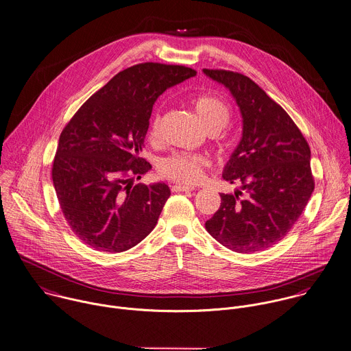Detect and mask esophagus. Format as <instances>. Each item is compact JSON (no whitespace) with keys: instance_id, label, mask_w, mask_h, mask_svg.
I'll use <instances>...</instances> for the list:
<instances>
[{"instance_id":"34e87169","label":"esophagus","mask_w":351,"mask_h":351,"mask_svg":"<svg viewBox=\"0 0 351 351\" xmlns=\"http://www.w3.org/2000/svg\"><path fill=\"white\" fill-rule=\"evenodd\" d=\"M171 190L172 191H175V193H178V191H193L194 190V187H191V186H186V184H173L172 187H171Z\"/></svg>"}]
</instances>
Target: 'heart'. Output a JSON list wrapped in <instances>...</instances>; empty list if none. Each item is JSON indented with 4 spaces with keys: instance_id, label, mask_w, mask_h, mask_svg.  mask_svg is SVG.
Wrapping results in <instances>:
<instances>
[{
    "instance_id": "heart-1",
    "label": "heart",
    "mask_w": 351,
    "mask_h": 351,
    "mask_svg": "<svg viewBox=\"0 0 351 351\" xmlns=\"http://www.w3.org/2000/svg\"><path fill=\"white\" fill-rule=\"evenodd\" d=\"M193 108L205 128L209 132H219L223 130L231 117L230 106L219 97L213 94H199L193 98ZM160 132V114L154 113L149 123V138L156 141ZM208 165V160L199 154H189V153H173L167 158L161 160L158 165V171L161 176L183 183V184H194L197 183Z\"/></svg>"
}]
</instances>
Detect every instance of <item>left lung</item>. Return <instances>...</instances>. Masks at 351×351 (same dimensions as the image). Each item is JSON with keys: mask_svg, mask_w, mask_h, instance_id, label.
Listing matches in <instances>:
<instances>
[{"mask_svg": "<svg viewBox=\"0 0 351 351\" xmlns=\"http://www.w3.org/2000/svg\"><path fill=\"white\" fill-rule=\"evenodd\" d=\"M204 72L230 88L243 117L242 139L223 178L242 191L223 194L206 231L237 253L265 250L282 241L315 190L311 147L289 113L250 77L227 69Z\"/></svg>", "mask_w": 351, "mask_h": 351, "instance_id": "1", "label": "left lung"}]
</instances>
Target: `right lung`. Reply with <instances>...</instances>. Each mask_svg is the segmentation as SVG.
Instances as JSON below:
<instances>
[{"label":"right lung","instance_id":"1","mask_svg":"<svg viewBox=\"0 0 351 351\" xmlns=\"http://www.w3.org/2000/svg\"><path fill=\"white\" fill-rule=\"evenodd\" d=\"M197 71L141 62L94 93L61 131L51 179L72 232L88 247L125 252L156 227L171 195L165 183L135 184L150 168L141 157L153 104Z\"/></svg>","mask_w":351,"mask_h":351}]
</instances>
